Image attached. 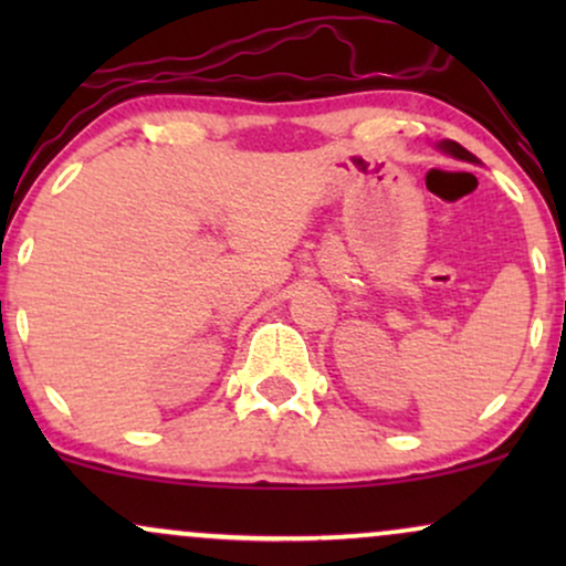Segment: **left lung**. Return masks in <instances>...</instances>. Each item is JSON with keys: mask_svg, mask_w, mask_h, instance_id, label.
<instances>
[{"mask_svg": "<svg viewBox=\"0 0 566 566\" xmlns=\"http://www.w3.org/2000/svg\"><path fill=\"white\" fill-rule=\"evenodd\" d=\"M439 148H441V151L452 154L454 159H463V161H476V157H473L471 151H465V148L460 146V143H454V140H441V143H439Z\"/></svg>", "mask_w": 566, "mask_h": 566, "instance_id": "left-lung-1", "label": "left lung"}]
</instances>
